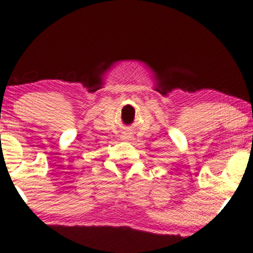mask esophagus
I'll use <instances>...</instances> for the list:
<instances>
[{
	"label": "esophagus",
	"instance_id": "34e87169",
	"mask_svg": "<svg viewBox=\"0 0 253 253\" xmlns=\"http://www.w3.org/2000/svg\"><path fill=\"white\" fill-rule=\"evenodd\" d=\"M132 138H133V135H132V133L129 132V130H126V132H124L123 135H121V139H123V140H125V141L132 140Z\"/></svg>",
	"mask_w": 253,
	"mask_h": 253
}]
</instances>
